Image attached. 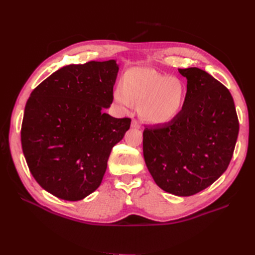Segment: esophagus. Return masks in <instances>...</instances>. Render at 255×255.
<instances>
[{"mask_svg": "<svg viewBox=\"0 0 255 255\" xmlns=\"http://www.w3.org/2000/svg\"><path fill=\"white\" fill-rule=\"evenodd\" d=\"M130 127H132L133 128H140L139 122L136 121V120H132V123H130Z\"/></svg>", "mask_w": 255, "mask_h": 255, "instance_id": "obj_1", "label": "esophagus"}]
</instances>
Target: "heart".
Returning a JSON list of instances; mask_svg holds the SVG:
<instances>
[{"instance_id":"heart-1","label":"heart","mask_w":255,"mask_h":255,"mask_svg":"<svg viewBox=\"0 0 255 255\" xmlns=\"http://www.w3.org/2000/svg\"><path fill=\"white\" fill-rule=\"evenodd\" d=\"M184 99L185 87L180 79L145 67L128 69L122 84L114 90V101L122 112L140 103L141 118L156 126L170 122L181 111Z\"/></svg>"}]
</instances>
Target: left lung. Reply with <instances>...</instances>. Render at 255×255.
<instances>
[{
	"mask_svg": "<svg viewBox=\"0 0 255 255\" xmlns=\"http://www.w3.org/2000/svg\"><path fill=\"white\" fill-rule=\"evenodd\" d=\"M187 80L182 111L165 125L143 130V157L161 189L188 197L227 170L239 123L228 88L199 68L179 69Z\"/></svg>",
	"mask_w": 255,
	"mask_h": 255,
	"instance_id": "left-lung-1",
	"label": "left lung"
}]
</instances>
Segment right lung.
Wrapping results in <instances>:
<instances>
[{
	"instance_id": "obj_1",
	"label": "right lung",
	"mask_w": 255,
	"mask_h": 255,
	"mask_svg": "<svg viewBox=\"0 0 255 255\" xmlns=\"http://www.w3.org/2000/svg\"><path fill=\"white\" fill-rule=\"evenodd\" d=\"M118 71L115 59L68 65L30 94L22 150L30 173L53 196L79 201L101 185L113 146L130 126L104 113Z\"/></svg>"
}]
</instances>
